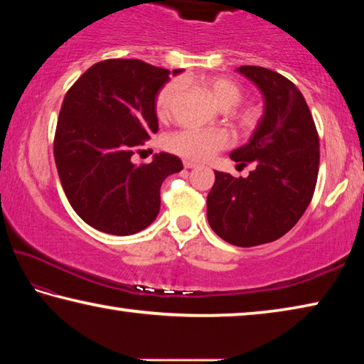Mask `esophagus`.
<instances>
[{
	"mask_svg": "<svg viewBox=\"0 0 364 364\" xmlns=\"http://www.w3.org/2000/svg\"><path fill=\"white\" fill-rule=\"evenodd\" d=\"M183 165H184V168H196L197 167V164L189 162V160H184Z\"/></svg>",
	"mask_w": 364,
	"mask_h": 364,
	"instance_id": "obj_1",
	"label": "esophagus"
}]
</instances>
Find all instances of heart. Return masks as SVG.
I'll return each mask as SVG.
<instances>
[{"instance_id":"obj_1","label":"heart","mask_w":364,"mask_h":364,"mask_svg":"<svg viewBox=\"0 0 364 364\" xmlns=\"http://www.w3.org/2000/svg\"><path fill=\"white\" fill-rule=\"evenodd\" d=\"M199 85L221 109L236 107L242 100L241 85L231 78L217 75L204 77L199 80ZM178 93H180V83L178 82L165 83L159 90L154 107H156V114L160 120L170 119ZM244 119H250V114H245ZM230 143V134L221 130H181L167 136L165 147L183 159L202 162V160L210 159L218 151L225 149Z\"/></svg>"}]
</instances>
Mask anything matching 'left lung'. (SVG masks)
Listing matches in <instances>:
<instances>
[{"instance_id": "1", "label": "left lung", "mask_w": 364, "mask_h": 364, "mask_svg": "<svg viewBox=\"0 0 364 364\" xmlns=\"http://www.w3.org/2000/svg\"><path fill=\"white\" fill-rule=\"evenodd\" d=\"M237 72L260 88L264 112L249 143L230 157L242 167L254 162L255 168L247 178L215 171L207 218L223 241L254 247L284 236L306 210L318 180L319 138L291 80L258 65Z\"/></svg>"}]
</instances>
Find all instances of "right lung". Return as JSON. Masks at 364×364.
Returning a JSON list of instances; mask_svg holds the SVG:
<instances>
[{
  "instance_id": "obj_1",
  "label": "right lung",
  "mask_w": 364,
  "mask_h": 364,
  "mask_svg": "<svg viewBox=\"0 0 364 364\" xmlns=\"http://www.w3.org/2000/svg\"><path fill=\"white\" fill-rule=\"evenodd\" d=\"M168 75L139 59H107L67 91L54 160L72 208L97 231L128 236L149 226L160 210L164 180L183 170L167 152L151 164L132 162L136 147L159 130L154 101Z\"/></svg>"
}]
</instances>
